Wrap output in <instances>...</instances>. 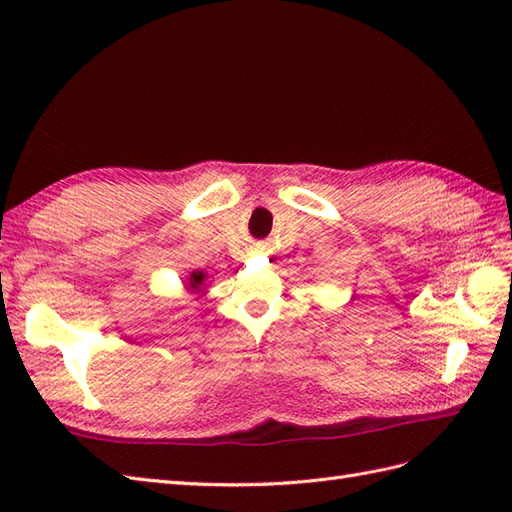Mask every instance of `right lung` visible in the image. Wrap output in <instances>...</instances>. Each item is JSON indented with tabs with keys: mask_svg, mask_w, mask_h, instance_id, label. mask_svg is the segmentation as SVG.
Listing matches in <instances>:
<instances>
[{
	"mask_svg": "<svg viewBox=\"0 0 512 512\" xmlns=\"http://www.w3.org/2000/svg\"><path fill=\"white\" fill-rule=\"evenodd\" d=\"M202 281H204V273H193V275H191V288H193V290H200Z\"/></svg>",
	"mask_w": 512,
	"mask_h": 512,
	"instance_id": "obj_1",
	"label": "right lung"
}]
</instances>
